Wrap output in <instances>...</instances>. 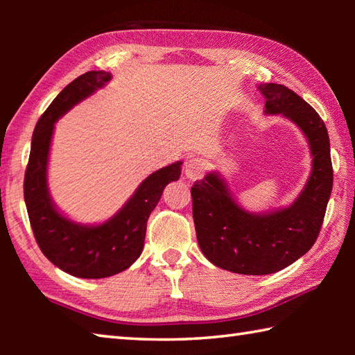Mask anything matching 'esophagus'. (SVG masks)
Returning a JSON list of instances; mask_svg holds the SVG:
<instances>
[{"label": "esophagus", "mask_w": 355, "mask_h": 355, "mask_svg": "<svg viewBox=\"0 0 355 355\" xmlns=\"http://www.w3.org/2000/svg\"><path fill=\"white\" fill-rule=\"evenodd\" d=\"M207 171V164L202 158H192L184 164V173L189 180H199Z\"/></svg>", "instance_id": "esophagus-1"}]
</instances>
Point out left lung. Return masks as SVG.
<instances>
[{
  "label": "left lung",
  "instance_id": "1",
  "mask_svg": "<svg viewBox=\"0 0 355 355\" xmlns=\"http://www.w3.org/2000/svg\"><path fill=\"white\" fill-rule=\"evenodd\" d=\"M258 89L268 114L291 119L307 136L313 171L291 207L269 214L245 213L216 173L192 184V218L203 255L216 266L245 275L277 272L307 254L320 235L334 183L327 128L318 112L282 84L264 83Z\"/></svg>",
  "mask_w": 355,
  "mask_h": 355
}]
</instances>
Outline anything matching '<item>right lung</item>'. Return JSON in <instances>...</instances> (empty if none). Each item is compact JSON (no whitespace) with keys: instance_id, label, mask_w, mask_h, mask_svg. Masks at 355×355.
I'll return each mask as SVG.
<instances>
[{"instance_id":"add662e5","label":"right lung","mask_w":355,"mask_h":355,"mask_svg":"<svg viewBox=\"0 0 355 355\" xmlns=\"http://www.w3.org/2000/svg\"><path fill=\"white\" fill-rule=\"evenodd\" d=\"M111 80L103 70L86 71L65 86L35 125L23 194L35 243L55 266L81 279H103L130 268L146 241L147 219L167 184L182 173V163L153 172L133 197L105 224L84 227L65 219L53 207L46 188L48 152L55 122L78 101Z\"/></svg>"}]
</instances>
